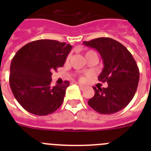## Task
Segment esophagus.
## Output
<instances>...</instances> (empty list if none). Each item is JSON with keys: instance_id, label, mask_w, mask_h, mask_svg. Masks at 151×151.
Listing matches in <instances>:
<instances>
[{"instance_id": "esophagus-1", "label": "esophagus", "mask_w": 151, "mask_h": 151, "mask_svg": "<svg viewBox=\"0 0 151 151\" xmlns=\"http://www.w3.org/2000/svg\"><path fill=\"white\" fill-rule=\"evenodd\" d=\"M78 85H79V87L81 88H85V86H84L83 85H82V84H78Z\"/></svg>"}]
</instances>
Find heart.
<instances>
[{
  "label": "heart",
  "instance_id": "obj_1",
  "mask_svg": "<svg viewBox=\"0 0 151 151\" xmlns=\"http://www.w3.org/2000/svg\"><path fill=\"white\" fill-rule=\"evenodd\" d=\"M90 52H91V51H88V52H87V54H88V53H90ZM80 79L82 80V81H83V80H85V78H84V77H81V78H80Z\"/></svg>",
  "mask_w": 151,
  "mask_h": 151
}]
</instances>
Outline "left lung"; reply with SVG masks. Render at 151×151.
Wrapping results in <instances>:
<instances>
[{
	"mask_svg": "<svg viewBox=\"0 0 151 151\" xmlns=\"http://www.w3.org/2000/svg\"><path fill=\"white\" fill-rule=\"evenodd\" d=\"M83 45L99 52L104 69L100 82L107 88H95L94 97L88 104L97 113L113 114L129 104L135 94L139 82V69L132 55L124 45L110 38H98Z\"/></svg>",
	"mask_w": 151,
	"mask_h": 151,
	"instance_id": "left-lung-1",
	"label": "left lung"
}]
</instances>
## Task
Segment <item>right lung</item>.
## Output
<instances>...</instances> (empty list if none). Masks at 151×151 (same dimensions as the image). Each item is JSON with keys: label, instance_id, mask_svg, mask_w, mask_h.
Here are the masks:
<instances>
[{"label": "right lung", "instance_id": "obj_1", "mask_svg": "<svg viewBox=\"0 0 151 151\" xmlns=\"http://www.w3.org/2000/svg\"><path fill=\"white\" fill-rule=\"evenodd\" d=\"M73 47L55 40L32 41L17 52L10 64V85L19 104L37 116L53 113L61 106L69 85L52 87L51 75L62 67Z\"/></svg>", "mask_w": 151, "mask_h": 151}]
</instances>
